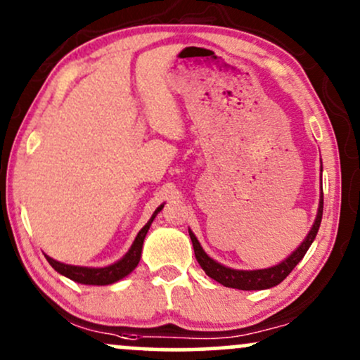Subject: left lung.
Listing matches in <instances>:
<instances>
[{
    "label": "left lung",
    "mask_w": 360,
    "mask_h": 360,
    "mask_svg": "<svg viewBox=\"0 0 360 360\" xmlns=\"http://www.w3.org/2000/svg\"><path fill=\"white\" fill-rule=\"evenodd\" d=\"M321 214H323V193L320 194V205H318L316 218L313 226L309 229V232L304 240L300 243V247L296 250L291 252V255H288L286 259L281 260L279 264L272 267H266V269H254V271H243V269H232V267H226L223 264L217 262V260L210 257L208 254L203 250L201 243L198 242L196 235L189 230V237H191L193 247H194V255H196L198 264L201 266L206 274L210 278L217 281V283L223 284L225 288H233V289H242V291H259V289H269L278 286L279 283H283L288 278L289 272L298 266V262L304 257L309 245L315 240L318 229H320L321 223Z\"/></svg>",
    "instance_id": "obj_1"
}]
</instances>
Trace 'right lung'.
<instances>
[{
	"instance_id": "right-lung-1",
	"label": "right lung",
	"mask_w": 360,
	"mask_h": 360,
	"mask_svg": "<svg viewBox=\"0 0 360 360\" xmlns=\"http://www.w3.org/2000/svg\"><path fill=\"white\" fill-rule=\"evenodd\" d=\"M162 208H164V205H160L159 208L152 213L150 220H148L146 225H143V229L137 233V237H135V240H134V243H131V247L128 249L127 254L123 255L120 260H117V262L110 264V266H106V267L71 266V264H64V262H59V260L49 257L47 254H45V259L49 260V264H51V266L57 272H59V274L65 276V278L74 281V283L89 284V286H106V284L117 283V281L125 278V276L130 274V272L139 266L140 255H142V245H143V240H146V235L148 232V229H150L154 218L157 217V213H159Z\"/></svg>"
}]
</instances>
